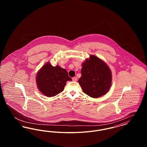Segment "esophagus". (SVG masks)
Returning a JSON list of instances; mask_svg holds the SVG:
<instances>
[{"label": "esophagus", "mask_w": 147, "mask_h": 147, "mask_svg": "<svg viewBox=\"0 0 147 147\" xmlns=\"http://www.w3.org/2000/svg\"><path fill=\"white\" fill-rule=\"evenodd\" d=\"M72 80L74 81V82H76V81H77V77H73V78H72Z\"/></svg>", "instance_id": "34e87169"}]
</instances>
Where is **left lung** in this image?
Returning <instances> with one entry per match:
<instances>
[{
  "mask_svg": "<svg viewBox=\"0 0 147 147\" xmlns=\"http://www.w3.org/2000/svg\"><path fill=\"white\" fill-rule=\"evenodd\" d=\"M82 77L78 80L85 94L98 98L106 94L111 85V71L107 64L97 57L91 55L82 64Z\"/></svg>",
  "mask_w": 147,
  "mask_h": 147,
  "instance_id": "8db88e82",
  "label": "left lung"
}]
</instances>
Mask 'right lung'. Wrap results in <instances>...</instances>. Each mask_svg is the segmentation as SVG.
I'll use <instances>...</instances> for the list:
<instances>
[{
    "label": "right lung",
    "instance_id": "right-lung-1",
    "mask_svg": "<svg viewBox=\"0 0 147 147\" xmlns=\"http://www.w3.org/2000/svg\"><path fill=\"white\" fill-rule=\"evenodd\" d=\"M71 80L65 69L58 65L53 67L45 64L37 74L36 83L39 90L48 97H52L63 91L67 81Z\"/></svg>",
    "mask_w": 147,
    "mask_h": 147
}]
</instances>
